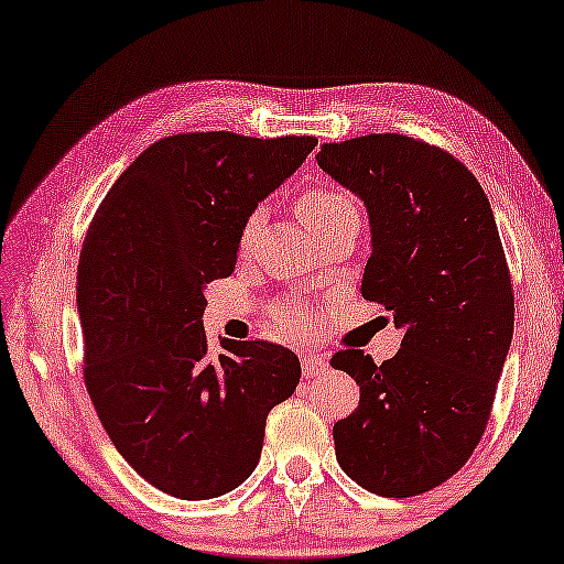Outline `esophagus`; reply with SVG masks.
I'll return each instance as SVG.
<instances>
[{"label":"esophagus","instance_id":"obj_1","mask_svg":"<svg viewBox=\"0 0 564 564\" xmlns=\"http://www.w3.org/2000/svg\"><path fill=\"white\" fill-rule=\"evenodd\" d=\"M301 369H304L306 380H316V377L326 375V369H329V359L322 355H306L301 359Z\"/></svg>","mask_w":564,"mask_h":564}]
</instances>
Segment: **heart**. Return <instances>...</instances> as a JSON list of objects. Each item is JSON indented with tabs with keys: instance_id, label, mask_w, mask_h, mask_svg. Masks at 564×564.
<instances>
[{
	"instance_id": "1",
	"label": "heart",
	"mask_w": 564,
	"mask_h": 564,
	"mask_svg": "<svg viewBox=\"0 0 564 564\" xmlns=\"http://www.w3.org/2000/svg\"><path fill=\"white\" fill-rule=\"evenodd\" d=\"M296 213L301 217V223L306 225V228L316 235V238H322L334 228H339L341 223H349V220H359V207L355 197L349 195L347 189L339 187V184H332V182H314L304 187L296 195ZM260 228V213H250L246 220L240 225V232H238V250L240 253H246L250 248V242H253V235ZM281 322L285 326H291V329H304L308 324V316L304 311H291V308H283L279 314Z\"/></svg>"
}]
</instances>
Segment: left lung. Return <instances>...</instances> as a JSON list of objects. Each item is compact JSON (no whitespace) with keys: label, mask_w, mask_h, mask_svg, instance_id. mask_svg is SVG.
I'll list each match as a JSON object with an SVG mask.
<instances>
[{"label":"left lung","mask_w":564,"mask_h":564,"mask_svg":"<svg viewBox=\"0 0 564 564\" xmlns=\"http://www.w3.org/2000/svg\"><path fill=\"white\" fill-rule=\"evenodd\" d=\"M318 166L365 199L362 296L405 329L392 359L332 357L359 384L334 423L336 460L380 497H417L466 466L489 425L514 332V289L491 205L468 166L402 133L324 144Z\"/></svg>","instance_id":"left-lung-1"}]
</instances>
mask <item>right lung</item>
<instances>
[{
	"label": "right lung",
	"instance_id": "right-lung-1",
	"mask_svg": "<svg viewBox=\"0 0 564 564\" xmlns=\"http://www.w3.org/2000/svg\"><path fill=\"white\" fill-rule=\"evenodd\" d=\"M316 137L195 131L137 156L88 225L78 260L83 380L108 438L176 499L232 491L253 474L265 417L301 380L291 349L223 339L209 351L205 285L228 279L238 232Z\"/></svg>",
	"mask_w": 564,
	"mask_h": 564
}]
</instances>
